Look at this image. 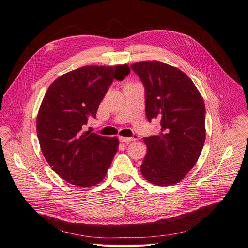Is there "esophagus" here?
I'll use <instances>...</instances> for the list:
<instances>
[{
	"instance_id": "34e87169",
	"label": "esophagus",
	"mask_w": 248,
	"mask_h": 248,
	"mask_svg": "<svg viewBox=\"0 0 248 248\" xmlns=\"http://www.w3.org/2000/svg\"><path fill=\"white\" fill-rule=\"evenodd\" d=\"M119 140H121V142H124V143H130L132 141H136L137 139H136L135 137H132V138H129V137H121L119 138Z\"/></svg>"
}]
</instances>
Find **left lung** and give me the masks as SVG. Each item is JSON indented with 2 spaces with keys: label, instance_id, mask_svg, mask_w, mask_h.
I'll list each match as a JSON object with an SVG mask.
<instances>
[{
  "label": "left lung",
  "instance_id": "1",
  "mask_svg": "<svg viewBox=\"0 0 248 248\" xmlns=\"http://www.w3.org/2000/svg\"><path fill=\"white\" fill-rule=\"evenodd\" d=\"M131 68L145 86L147 119L161 123L157 135L143 138L147 154L141 174L155 186L175 185L193 169L204 146L203 97L191 79L176 67L143 61Z\"/></svg>",
  "mask_w": 248,
  "mask_h": 248
}]
</instances>
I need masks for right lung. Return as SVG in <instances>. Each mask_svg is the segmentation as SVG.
<instances>
[{
	"label": "right lung",
	"mask_w": 248,
	"mask_h": 248,
	"mask_svg": "<svg viewBox=\"0 0 248 248\" xmlns=\"http://www.w3.org/2000/svg\"><path fill=\"white\" fill-rule=\"evenodd\" d=\"M130 72L126 63L85 66L58 77L45 93L37 115L40 147L51 169L71 185L91 187L105 178L118 138L85 132L84 125L114 79Z\"/></svg>",
	"instance_id": "obj_1"
}]
</instances>
